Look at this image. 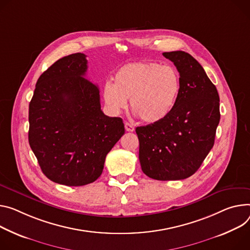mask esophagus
Masks as SVG:
<instances>
[{"instance_id":"obj_1","label":"esophagus","mask_w":250,"mask_h":250,"mask_svg":"<svg viewBox=\"0 0 250 250\" xmlns=\"http://www.w3.org/2000/svg\"><path fill=\"white\" fill-rule=\"evenodd\" d=\"M125 130H126V131H133V130H134L133 125H130L129 123H125Z\"/></svg>"}]
</instances>
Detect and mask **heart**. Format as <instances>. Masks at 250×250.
<instances>
[{
	"instance_id": "obj_1",
	"label": "heart",
	"mask_w": 250,
	"mask_h": 250,
	"mask_svg": "<svg viewBox=\"0 0 250 250\" xmlns=\"http://www.w3.org/2000/svg\"><path fill=\"white\" fill-rule=\"evenodd\" d=\"M115 83L104 84L103 97L106 106L120 113L127 106L143 122L156 124L173 110L181 83L178 72L170 65L156 62H129L117 71Z\"/></svg>"
}]
</instances>
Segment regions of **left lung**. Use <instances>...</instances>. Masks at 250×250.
<instances>
[{"instance_id":"1","label":"left lung","mask_w":250,"mask_h":250,"mask_svg":"<svg viewBox=\"0 0 250 250\" xmlns=\"http://www.w3.org/2000/svg\"><path fill=\"white\" fill-rule=\"evenodd\" d=\"M179 73L181 88L173 110L164 121L138 126L140 163L156 180L191 176L214 145L219 124V96L201 64L183 51L163 54Z\"/></svg>"}]
</instances>
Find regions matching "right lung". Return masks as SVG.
I'll return each instance as SVG.
<instances>
[{
	"label": "right lung",
	"instance_id": "right-lung-1",
	"mask_svg": "<svg viewBox=\"0 0 250 250\" xmlns=\"http://www.w3.org/2000/svg\"><path fill=\"white\" fill-rule=\"evenodd\" d=\"M85 57L72 54L53 63L39 78L29 105V144L41 169L67 187L97 180L125 133L123 120L104 115L99 87L84 79Z\"/></svg>",
	"mask_w": 250,
	"mask_h": 250
}]
</instances>
